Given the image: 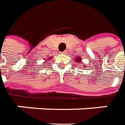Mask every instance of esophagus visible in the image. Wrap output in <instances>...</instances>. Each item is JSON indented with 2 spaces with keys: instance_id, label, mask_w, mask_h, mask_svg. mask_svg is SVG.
I'll list each match as a JSON object with an SVG mask.
<instances>
[{
  "instance_id": "1",
  "label": "esophagus",
  "mask_w": 125,
  "mask_h": 125,
  "mask_svg": "<svg viewBox=\"0 0 125 125\" xmlns=\"http://www.w3.org/2000/svg\"><path fill=\"white\" fill-rule=\"evenodd\" d=\"M67 53V52H60V53H63V54H65Z\"/></svg>"
}]
</instances>
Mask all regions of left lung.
Segmentation results:
<instances>
[{
  "label": "left lung",
  "instance_id": "8db88e82",
  "mask_svg": "<svg viewBox=\"0 0 125 125\" xmlns=\"http://www.w3.org/2000/svg\"><path fill=\"white\" fill-rule=\"evenodd\" d=\"M76 62H82V61H81V58H80V56H77V57H76ZM84 67H86V66L84 65Z\"/></svg>",
  "mask_w": 125,
  "mask_h": 125
}]
</instances>
